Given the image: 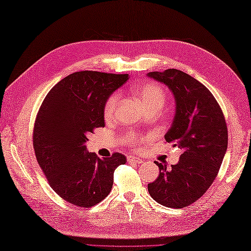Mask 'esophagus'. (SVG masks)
Returning a JSON list of instances; mask_svg holds the SVG:
<instances>
[{
  "mask_svg": "<svg viewBox=\"0 0 251 251\" xmlns=\"http://www.w3.org/2000/svg\"><path fill=\"white\" fill-rule=\"evenodd\" d=\"M127 162H129V163H135V164H142L143 160L139 156L130 155V156H127Z\"/></svg>",
  "mask_w": 251,
  "mask_h": 251,
  "instance_id": "1",
  "label": "esophagus"
}]
</instances>
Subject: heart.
Instances as JSON below:
<instances>
[{
    "instance_id": "1",
    "label": "heart",
    "mask_w": 251,
    "mask_h": 251,
    "mask_svg": "<svg viewBox=\"0 0 251 251\" xmlns=\"http://www.w3.org/2000/svg\"><path fill=\"white\" fill-rule=\"evenodd\" d=\"M133 93L140 101V103H142L145 111L146 109H157V111H161L163 105L165 104V101H166V93H165V90L154 83H145L139 85V86L133 89ZM117 104L118 95L114 94L108 98L104 104L103 114H104L105 119L113 117ZM126 138V143L131 146H134L137 142V137L134 134H127Z\"/></svg>"
}]
</instances>
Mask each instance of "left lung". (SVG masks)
Wrapping results in <instances>:
<instances>
[{
	"label": "left lung",
	"mask_w": 251,
	"mask_h": 251,
	"mask_svg": "<svg viewBox=\"0 0 251 251\" xmlns=\"http://www.w3.org/2000/svg\"><path fill=\"white\" fill-rule=\"evenodd\" d=\"M147 75L174 94L176 114L165 139L182 150L172 168L155 162L160 174L148 191L160 204L181 209L196 202L215 180L228 147L227 124L211 91L187 73L167 69Z\"/></svg>",
	"instance_id": "8db88e82"
}]
</instances>
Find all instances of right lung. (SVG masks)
<instances>
[{
    "label": "right lung",
    "instance_id": "add662e5",
    "mask_svg": "<svg viewBox=\"0 0 251 251\" xmlns=\"http://www.w3.org/2000/svg\"><path fill=\"white\" fill-rule=\"evenodd\" d=\"M127 75L78 71L49 91L35 120L33 146L49 184L78 207L101 202L111 193L114 172L126 157L115 152L101 160L88 152L87 135L104 125V104Z\"/></svg>",
    "mask_w": 251,
    "mask_h": 251
}]
</instances>
